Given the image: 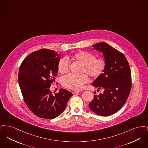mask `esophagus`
Returning a JSON list of instances; mask_svg holds the SVG:
<instances>
[{
  "label": "esophagus",
  "mask_w": 148,
  "mask_h": 148,
  "mask_svg": "<svg viewBox=\"0 0 148 148\" xmlns=\"http://www.w3.org/2000/svg\"><path fill=\"white\" fill-rule=\"evenodd\" d=\"M79 91H77V90H73L72 91H71V92L73 94H77V92H79Z\"/></svg>",
  "instance_id": "esophagus-1"
}]
</instances>
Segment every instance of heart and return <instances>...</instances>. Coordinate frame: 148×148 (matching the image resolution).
<instances>
[{
  "instance_id": "b5f03b06",
  "label": "heart",
  "mask_w": 148,
  "mask_h": 148,
  "mask_svg": "<svg viewBox=\"0 0 148 148\" xmlns=\"http://www.w3.org/2000/svg\"><path fill=\"white\" fill-rule=\"evenodd\" d=\"M69 60H73L82 64L79 75H68L63 77L62 84L64 87L74 90H79L89 82V77L96 79L104 72L106 61L103 57L95 58L94 54L86 51H81L66 58L63 57L58 61L57 68L60 74L66 73L69 68ZM84 74H83L82 73Z\"/></svg>"
}]
</instances>
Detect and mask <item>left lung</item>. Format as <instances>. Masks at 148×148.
<instances>
[{
	"instance_id": "left-lung-1",
	"label": "left lung",
	"mask_w": 148,
	"mask_h": 148,
	"mask_svg": "<svg viewBox=\"0 0 148 148\" xmlns=\"http://www.w3.org/2000/svg\"><path fill=\"white\" fill-rule=\"evenodd\" d=\"M103 53L106 61L104 73L92 85L104 92L94 97L89 104L93 112L100 116H110L116 113L125 103L132 88L131 71L124 55L106 42L92 46Z\"/></svg>"
}]
</instances>
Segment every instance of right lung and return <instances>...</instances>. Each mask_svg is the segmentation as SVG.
<instances>
[{"label": "right lung", "mask_w": 148, "mask_h": 148, "mask_svg": "<svg viewBox=\"0 0 148 148\" xmlns=\"http://www.w3.org/2000/svg\"><path fill=\"white\" fill-rule=\"evenodd\" d=\"M59 59L54 50L42 49L30 54L20 66L18 80L24 100L41 118L53 119L60 115L73 95L64 89L55 94L49 90L57 75Z\"/></svg>", "instance_id": "right-lung-1"}]
</instances>
